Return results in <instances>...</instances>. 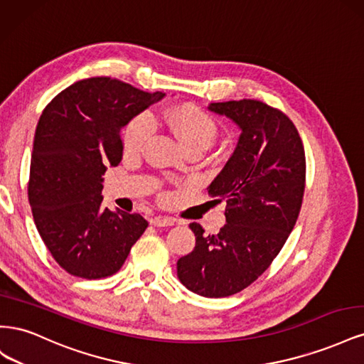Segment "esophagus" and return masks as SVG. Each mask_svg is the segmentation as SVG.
<instances>
[{"label": "esophagus", "mask_w": 364, "mask_h": 364, "mask_svg": "<svg viewBox=\"0 0 364 364\" xmlns=\"http://www.w3.org/2000/svg\"><path fill=\"white\" fill-rule=\"evenodd\" d=\"M151 225L153 226H158V228H164V226H173L176 220L173 217H165V215H155L151 220Z\"/></svg>", "instance_id": "obj_1"}]
</instances>
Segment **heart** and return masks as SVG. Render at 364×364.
Returning <instances> with one entry per match:
<instances>
[{"mask_svg":"<svg viewBox=\"0 0 364 364\" xmlns=\"http://www.w3.org/2000/svg\"><path fill=\"white\" fill-rule=\"evenodd\" d=\"M156 121L167 127L178 138L181 146L188 150H202L211 147L218 134L215 119L202 109L193 105H182L161 112ZM153 134L151 118L147 114H139L129 121L123 132V146L127 153H138Z\"/></svg>","mask_w":364,"mask_h":364,"instance_id":"heart-1","label":"heart"}]
</instances>
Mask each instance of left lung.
<instances>
[{
    "instance_id": "1",
    "label": "left lung",
    "mask_w": 364,
    "mask_h": 364,
    "mask_svg": "<svg viewBox=\"0 0 364 364\" xmlns=\"http://www.w3.org/2000/svg\"><path fill=\"white\" fill-rule=\"evenodd\" d=\"M208 109L241 129L232 156L208 186L226 200V225L215 235L190 225L196 247L179 258L178 278L193 293L226 297L258 279L287 241L304 199L305 150L277 107L243 98Z\"/></svg>"
}]
</instances>
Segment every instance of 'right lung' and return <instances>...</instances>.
Wrapping results in <instances>:
<instances>
[{
  "label": "right lung",
  "instance_id": "obj_1",
  "mask_svg": "<svg viewBox=\"0 0 364 364\" xmlns=\"http://www.w3.org/2000/svg\"><path fill=\"white\" fill-rule=\"evenodd\" d=\"M164 95L91 77L43 109L33 141L28 202L42 241L70 274L111 277L147 229L142 215L102 205V176L123 158L121 129Z\"/></svg>",
  "mask_w": 364,
  "mask_h": 364
}]
</instances>
